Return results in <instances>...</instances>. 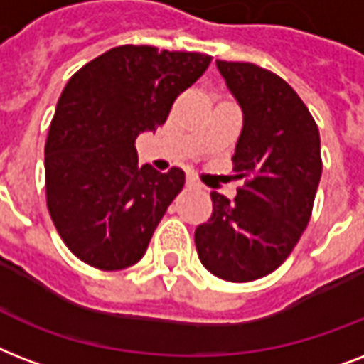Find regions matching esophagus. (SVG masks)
<instances>
[{"mask_svg":"<svg viewBox=\"0 0 364 364\" xmlns=\"http://www.w3.org/2000/svg\"><path fill=\"white\" fill-rule=\"evenodd\" d=\"M186 184H188V188H201V184H199V180L196 178V176H188V178H186Z\"/></svg>","mask_w":364,"mask_h":364,"instance_id":"obj_1","label":"esophagus"}]
</instances>
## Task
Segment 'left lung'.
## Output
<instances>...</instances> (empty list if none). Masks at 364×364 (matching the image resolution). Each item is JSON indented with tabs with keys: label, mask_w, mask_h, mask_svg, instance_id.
Here are the masks:
<instances>
[{
	"label": "left lung",
	"mask_w": 364,
	"mask_h": 364,
	"mask_svg": "<svg viewBox=\"0 0 364 364\" xmlns=\"http://www.w3.org/2000/svg\"><path fill=\"white\" fill-rule=\"evenodd\" d=\"M243 109L233 171L245 178L233 201L213 191V216L197 226L196 247L208 272L247 283L283 264L308 226L321 180L317 123L296 91L269 70L216 60Z\"/></svg>",
	"instance_id": "left-lung-1"
}]
</instances>
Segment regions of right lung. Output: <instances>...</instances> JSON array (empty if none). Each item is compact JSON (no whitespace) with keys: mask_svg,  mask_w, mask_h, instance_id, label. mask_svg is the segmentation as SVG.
I'll list each match as a JSON object with an SVG mask.
<instances>
[{"mask_svg":"<svg viewBox=\"0 0 364 364\" xmlns=\"http://www.w3.org/2000/svg\"><path fill=\"white\" fill-rule=\"evenodd\" d=\"M210 56L121 45L77 70L64 87L45 144L47 208L80 260L104 272L136 264L184 171L138 167L134 140L156 131Z\"/></svg>","mask_w":364,"mask_h":364,"instance_id":"add662e5","label":"right lung"}]
</instances>
